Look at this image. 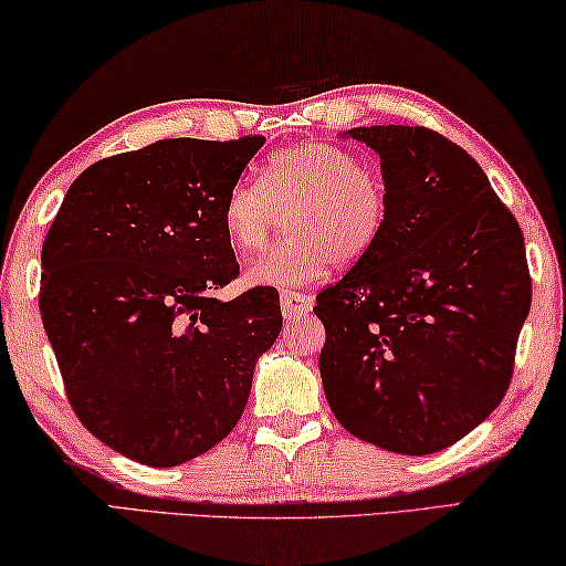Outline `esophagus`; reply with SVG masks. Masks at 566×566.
Listing matches in <instances>:
<instances>
[{
	"mask_svg": "<svg viewBox=\"0 0 566 566\" xmlns=\"http://www.w3.org/2000/svg\"><path fill=\"white\" fill-rule=\"evenodd\" d=\"M281 311L285 321H298L305 313L313 311V298L305 293H295V291H283L281 293Z\"/></svg>",
	"mask_w": 566,
	"mask_h": 566,
	"instance_id": "obj_1",
	"label": "esophagus"
}]
</instances>
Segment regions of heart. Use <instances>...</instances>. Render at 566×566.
I'll return each mask as SVG.
<instances>
[{"label":"heart","instance_id":"heart-1","mask_svg":"<svg viewBox=\"0 0 566 566\" xmlns=\"http://www.w3.org/2000/svg\"><path fill=\"white\" fill-rule=\"evenodd\" d=\"M285 218L283 240L248 268V283L295 289L333 263L368 255L386 220V188L346 147L305 143L268 157L261 180L230 188L222 222L240 253H258Z\"/></svg>","mask_w":566,"mask_h":566}]
</instances>
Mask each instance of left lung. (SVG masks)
Instances as JSON below:
<instances>
[{
	"label": "left lung",
	"instance_id": "8db88e82",
	"mask_svg": "<svg viewBox=\"0 0 566 566\" xmlns=\"http://www.w3.org/2000/svg\"><path fill=\"white\" fill-rule=\"evenodd\" d=\"M344 137L381 157L376 245L316 295L321 378L356 439L426 457L464 439L512 381L532 303L524 235L467 150L429 127Z\"/></svg>",
	"mask_w": 566,
	"mask_h": 566
}]
</instances>
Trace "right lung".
Instances as JSON below:
<instances>
[{"label":"right lung","mask_w":566,"mask_h":566,"mask_svg":"<svg viewBox=\"0 0 566 566\" xmlns=\"http://www.w3.org/2000/svg\"><path fill=\"white\" fill-rule=\"evenodd\" d=\"M265 143L160 140L70 185L42 245L40 311L82 426L147 467H178L235 429L281 301L238 277L222 206Z\"/></svg>","instance_id":"obj_1"}]
</instances>
